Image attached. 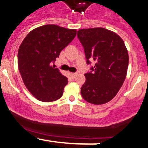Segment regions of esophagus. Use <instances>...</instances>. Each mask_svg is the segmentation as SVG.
Returning a JSON list of instances; mask_svg holds the SVG:
<instances>
[{
    "label": "esophagus",
    "instance_id": "1",
    "mask_svg": "<svg viewBox=\"0 0 148 148\" xmlns=\"http://www.w3.org/2000/svg\"><path fill=\"white\" fill-rule=\"evenodd\" d=\"M76 75H77V73H71V76H72L73 79H74L76 76Z\"/></svg>",
    "mask_w": 148,
    "mask_h": 148
}]
</instances>
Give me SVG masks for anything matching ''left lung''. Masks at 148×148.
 Instances as JSON below:
<instances>
[{
	"label": "left lung",
	"mask_w": 148,
	"mask_h": 148,
	"mask_svg": "<svg viewBox=\"0 0 148 148\" xmlns=\"http://www.w3.org/2000/svg\"><path fill=\"white\" fill-rule=\"evenodd\" d=\"M77 37L84 49L86 62H95L86 73L81 88L83 98L92 104H103L114 98L126 78L129 56L123 39L103 28L81 29Z\"/></svg>",
	"instance_id": "1"
}]
</instances>
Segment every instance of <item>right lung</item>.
<instances>
[{"instance_id":"1","label":"right lung","mask_w":148,"mask_h":148,"mask_svg":"<svg viewBox=\"0 0 148 148\" xmlns=\"http://www.w3.org/2000/svg\"><path fill=\"white\" fill-rule=\"evenodd\" d=\"M76 35L75 29L45 25L30 31L20 45V74L27 89L40 101L50 102L62 96L68 80L52 64Z\"/></svg>"}]
</instances>
